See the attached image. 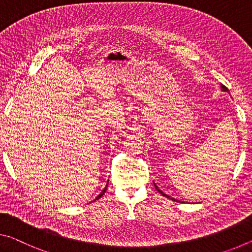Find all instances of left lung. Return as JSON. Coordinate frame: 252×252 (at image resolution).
Listing matches in <instances>:
<instances>
[{
	"instance_id": "left-lung-1",
	"label": "left lung",
	"mask_w": 252,
	"mask_h": 252,
	"mask_svg": "<svg viewBox=\"0 0 252 252\" xmlns=\"http://www.w3.org/2000/svg\"><path fill=\"white\" fill-rule=\"evenodd\" d=\"M221 89H222V92H225V93H228V94H230V92H229V89L228 88H226L225 87V86H223V85H221ZM154 185H155V188H156V189H158V192H160V193H162V194L164 195V196H166V197H170V196H168L167 194H165V193L162 191V189H158V185H156V183H154ZM170 199L171 200H173V201H176V202H181V201H179V200H176V199H172V197H170Z\"/></svg>"
}]
</instances>
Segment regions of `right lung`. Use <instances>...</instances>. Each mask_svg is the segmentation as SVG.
Wrapping results in <instances>:
<instances>
[{"mask_svg": "<svg viewBox=\"0 0 252 252\" xmlns=\"http://www.w3.org/2000/svg\"><path fill=\"white\" fill-rule=\"evenodd\" d=\"M107 187H108V182H107V185H106V187H105V189H102V191L100 192V194H98V195H97V197H96V199H94V200H98V199H100V197H101L102 195H104V193L106 192V189H107Z\"/></svg>", "mask_w": 252, "mask_h": 252, "instance_id": "1", "label": "right lung"}]
</instances>
